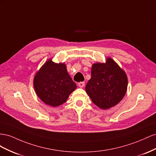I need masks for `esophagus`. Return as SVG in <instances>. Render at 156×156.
Segmentation results:
<instances>
[{"label":"esophagus","mask_w":156,"mask_h":156,"mask_svg":"<svg viewBox=\"0 0 156 156\" xmlns=\"http://www.w3.org/2000/svg\"><path fill=\"white\" fill-rule=\"evenodd\" d=\"M78 86H79L80 87H83L84 86V85H85V82H79V83H78Z\"/></svg>","instance_id":"obj_1"}]
</instances>
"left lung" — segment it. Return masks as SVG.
Segmentation results:
<instances>
[{
  "label": "left lung",
  "mask_w": 156,
  "mask_h": 156,
  "mask_svg": "<svg viewBox=\"0 0 156 156\" xmlns=\"http://www.w3.org/2000/svg\"><path fill=\"white\" fill-rule=\"evenodd\" d=\"M127 83L125 71L108 57L105 63L92 65L91 77L86 84V91L93 103L106 110L122 100L127 91Z\"/></svg>",
  "instance_id": "8db88e82"
}]
</instances>
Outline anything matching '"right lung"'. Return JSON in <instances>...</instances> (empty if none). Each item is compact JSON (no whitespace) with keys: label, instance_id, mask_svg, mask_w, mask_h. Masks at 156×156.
I'll return each mask as SVG.
<instances>
[{"label":"right lung","instance_id":"right-lung-1","mask_svg":"<svg viewBox=\"0 0 156 156\" xmlns=\"http://www.w3.org/2000/svg\"><path fill=\"white\" fill-rule=\"evenodd\" d=\"M33 85L37 96L44 103L53 107L66 101L76 88L65 63L48 59L34 76Z\"/></svg>","mask_w":156,"mask_h":156}]
</instances>
